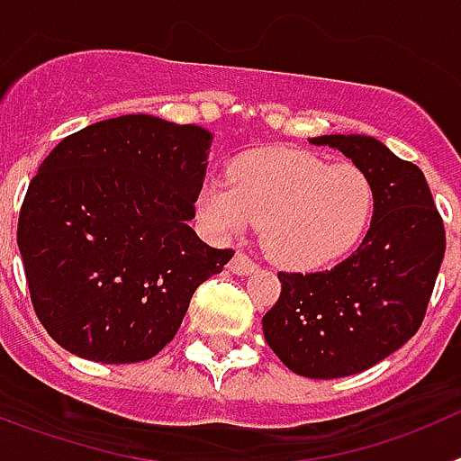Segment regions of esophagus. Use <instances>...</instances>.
<instances>
[{"label":"esophagus","instance_id":"34e87169","mask_svg":"<svg viewBox=\"0 0 461 461\" xmlns=\"http://www.w3.org/2000/svg\"><path fill=\"white\" fill-rule=\"evenodd\" d=\"M228 270L238 276H244V275H249V272L256 270V263L247 254H235L233 260L228 263Z\"/></svg>","mask_w":461,"mask_h":461}]
</instances>
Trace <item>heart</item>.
Returning <instances> with one entry per match:
<instances>
[{
    "mask_svg": "<svg viewBox=\"0 0 461 461\" xmlns=\"http://www.w3.org/2000/svg\"><path fill=\"white\" fill-rule=\"evenodd\" d=\"M374 185L351 164L328 166L291 149L247 154L230 170V185L207 182L195 210L217 238L263 221V249L293 270L328 266L353 249L374 214Z\"/></svg>",
    "mask_w": 461,
    "mask_h": 461,
    "instance_id": "b5f03b06",
    "label": "heart"
}]
</instances>
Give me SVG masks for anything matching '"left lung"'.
<instances>
[{"label":"left lung","mask_w":461,"mask_h":461,"mask_svg":"<svg viewBox=\"0 0 461 461\" xmlns=\"http://www.w3.org/2000/svg\"><path fill=\"white\" fill-rule=\"evenodd\" d=\"M374 185L372 226L332 270L279 272L281 295L263 335L291 372L307 378L360 374L406 344L425 319L446 230L425 175L372 136H319Z\"/></svg>","instance_id":"left-lung-1"}]
</instances>
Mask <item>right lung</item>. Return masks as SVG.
Masks as SVG:
<instances>
[{
	"label": "right lung",
	"instance_id": "1",
	"mask_svg": "<svg viewBox=\"0 0 461 461\" xmlns=\"http://www.w3.org/2000/svg\"><path fill=\"white\" fill-rule=\"evenodd\" d=\"M210 145L201 126L122 115L43 158L18 247L36 316L68 353L149 360L180 330L195 288L233 258L189 226Z\"/></svg>",
	"mask_w": 461,
	"mask_h": 461
}]
</instances>
